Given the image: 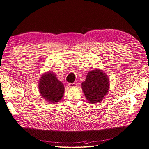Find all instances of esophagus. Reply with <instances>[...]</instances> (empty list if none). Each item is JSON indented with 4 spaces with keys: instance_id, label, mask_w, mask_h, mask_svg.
I'll return each instance as SVG.
<instances>
[{
    "instance_id": "esophagus-1",
    "label": "esophagus",
    "mask_w": 149,
    "mask_h": 149,
    "mask_svg": "<svg viewBox=\"0 0 149 149\" xmlns=\"http://www.w3.org/2000/svg\"><path fill=\"white\" fill-rule=\"evenodd\" d=\"M76 85H77V84H76V83H69V84H68V86H69L70 87H75V86H76Z\"/></svg>"
}]
</instances>
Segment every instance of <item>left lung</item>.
Wrapping results in <instances>:
<instances>
[{
    "label": "left lung",
    "mask_w": 149,
    "mask_h": 149,
    "mask_svg": "<svg viewBox=\"0 0 149 149\" xmlns=\"http://www.w3.org/2000/svg\"><path fill=\"white\" fill-rule=\"evenodd\" d=\"M109 79L104 73L97 69L89 72L85 81L81 84L84 95L88 101L97 103L107 94L109 86Z\"/></svg>",
    "instance_id": "1"
}]
</instances>
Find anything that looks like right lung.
Returning a JSON list of instances; mask_svg holds the SVG:
<instances>
[{"label":"right lung","instance_id":"right-lung-1","mask_svg":"<svg viewBox=\"0 0 149 149\" xmlns=\"http://www.w3.org/2000/svg\"><path fill=\"white\" fill-rule=\"evenodd\" d=\"M38 87L42 96L50 102L60 101L63 96L65 91L63 84L49 71L42 76Z\"/></svg>","mask_w":149,"mask_h":149}]
</instances>
